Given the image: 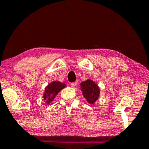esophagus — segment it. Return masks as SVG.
<instances>
[{
    "label": "esophagus",
    "mask_w": 149,
    "mask_h": 149,
    "mask_svg": "<svg viewBox=\"0 0 149 149\" xmlns=\"http://www.w3.org/2000/svg\"><path fill=\"white\" fill-rule=\"evenodd\" d=\"M77 84V82H72V83H70V86L71 87H74L75 86H76Z\"/></svg>",
    "instance_id": "1"
}]
</instances>
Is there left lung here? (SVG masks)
I'll use <instances>...</instances> for the list:
<instances>
[{
    "label": "left lung",
    "instance_id": "obj_1",
    "mask_svg": "<svg viewBox=\"0 0 149 149\" xmlns=\"http://www.w3.org/2000/svg\"><path fill=\"white\" fill-rule=\"evenodd\" d=\"M81 90L82 94L88 103L93 104L100 96V88L95 83L91 80H87L81 84Z\"/></svg>",
    "mask_w": 149,
    "mask_h": 149
}]
</instances>
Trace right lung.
Returning a JSON list of instances; mask_svg holds the SVG:
<instances>
[{
	"instance_id": "obj_1",
	"label": "right lung",
	"mask_w": 149,
	"mask_h": 149,
	"mask_svg": "<svg viewBox=\"0 0 149 149\" xmlns=\"http://www.w3.org/2000/svg\"><path fill=\"white\" fill-rule=\"evenodd\" d=\"M66 86V84L65 83H61L57 81H54L53 82H51L45 88L44 93V100H46V102L47 104L50 103L56 97L57 93H58L60 91Z\"/></svg>"
}]
</instances>
